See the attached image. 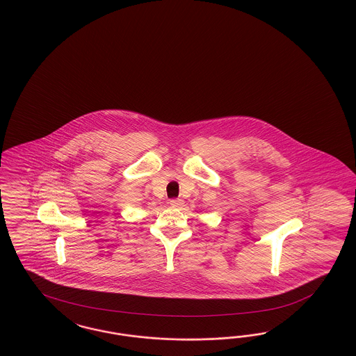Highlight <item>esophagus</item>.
Returning <instances> with one entry per match:
<instances>
[{"label":"esophagus","instance_id":"1","mask_svg":"<svg viewBox=\"0 0 356 356\" xmlns=\"http://www.w3.org/2000/svg\"><path fill=\"white\" fill-rule=\"evenodd\" d=\"M183 202L184 201L181 198H172V200H170V204H171L172 207H181Z\"/></svg>","mask_w":356,"mask_h":356}]
</instances>
